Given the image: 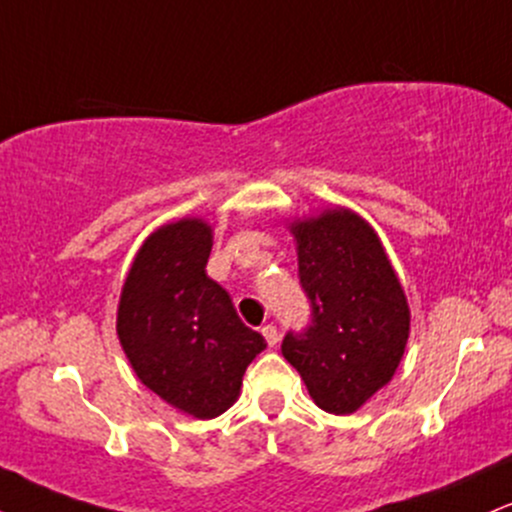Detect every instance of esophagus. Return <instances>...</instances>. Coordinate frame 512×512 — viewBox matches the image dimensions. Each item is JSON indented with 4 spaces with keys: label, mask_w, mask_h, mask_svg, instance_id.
Masks as SVG:
<instances>
[{
    "label": "esophagus",
    "mask_w": 512,
    "mask_h": 512,
    "mask_svg": "<svg viewBox=\"0 0 512 512\" xmlns=\"http://www.w3.org/2000/svg\"><path fill=\"white\" fill-rule=\"evenodd\" d=\"M262 334H264V339H267L269 346L279 344V330H276L274 325H264L262 327Z\"/></svg>",
    "instance_id": "34e87169"
}]
</instances>
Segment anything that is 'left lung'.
Listing matches in <instances>:
<instances>
[{
  "instance_id": "8db88e82",
  "label": "left lung",
  "mask_w": 512,
  "mask_h": 512,
  "mask_svg": "<svg viewBox=\"0 0 512 512\" xmlns=\"http://www.w3.org/2000/svg\"><path fill=\"white\" fill-rule=\"evenodd\" d=\"M310 322L286 332L281 354L310 397L351 414L390 383L409 337V305L373 228L346 209L291 226Z\"/></svg>"
}]
</instances>
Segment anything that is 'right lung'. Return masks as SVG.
<instances>
[{"instance_id": "right-lung-1", "label": "right lung", "mask_w": 512, "mask_h": 512, "mask_svg": "<svg viewBox=\"0 0 512 512\" xmlns=\"http://www.w3.org/2000/svg\"><path fill=\"white\" fill-rule=\"evenodd\" d=\"M211 228L182 219L146 238L122 286L117 337L139 380L175 409L214 419L267 346L207 276Z\"/></svg>"}]
</instances>
